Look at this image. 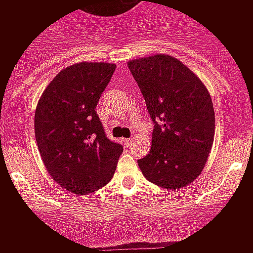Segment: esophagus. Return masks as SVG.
I'll list each match as a JSON object with an SVG mask.
<instances>
[{"mask_svg":"<svg viewBox=\"0 0 253 253\" xmlns=\"http://www.w3.org/2000/svg\"><path fill=\"white\" fill-rule=\"evenodd\" d=\"M134 142V138H128V139H124V143L126 146H131V143Z\"/></svg>","mask_w":253,"mask_h":253,"instance_id":"obj_1","label":"esophagus"}]
</instances>
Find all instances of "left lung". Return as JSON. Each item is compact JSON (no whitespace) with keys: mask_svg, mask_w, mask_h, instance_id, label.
Segmentation results:
<instances>
[{"mask_svg":"<svg viewBox=\"0 0 253 253\" xmlns=\"http://www.w3.org/2000/svg\"><path fill=\"white\" fill-rule=\"evenodd\" d=\"M128 67L154 123L151 151L138 166L163 189L187 186L202 173L213 146L215 116L208 88L171 55L129 60Z\"/></svg>","mask_w":253,"mask_h":253,"instance_id":"obj_1","label":"left lung"}]
</instances>
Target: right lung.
<instances>
[{
	"label": "right lung",
	"mask_w": 253,
	"mask_h": 253,
	"mask_svg": "<svg viewBox=\"0 0 253 253\" xmlns=\"http://www.w3.org/2000/svg\"><path fill=\"white\" fill-rule=\"evenodd\" d=\"M116 66L81 62L62 69L40 96L35 139L51 178L87 195L113 178L123 146L106 137L96 105Z\"/></svg>",
	"instance_id": "obj_1"
}]
</instances>
